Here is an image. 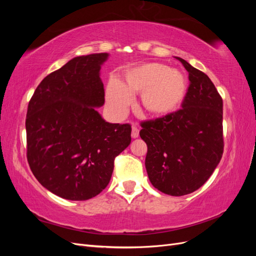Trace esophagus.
I'll return each instance as SVG.
<instances>
[{
  "label": "esophagus",
  "instance_id": "obj_1",
  "mask_svg": "<svg viewBox=\"0 0 256 256\" xmlns=\"http://www.w3.org/2000/svg\"><path fill=\"white\" fill-rule=\"evenodd\" d=\"M138 128L136 126H132V131H131V136H132L134 138H138Z\"/></svg>",
  "mask_w": 256,
  "mask_h": 256
}]
</instances>
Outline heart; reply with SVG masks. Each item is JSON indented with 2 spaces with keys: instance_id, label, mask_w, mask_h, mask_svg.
Wrapping results in <instances>:
<instances>
[{
  "instance_id": "obj_1",
  "label": "heart",
  "mask_w": 256,
  "mask_h": 256,
  "mask_svg": "<svg viewBox=\"0 0 256 256\" xmlns=\"http://www.w3.org/2000/svg\"><path fill=\"white\" fill-rule=\"evenodd\" d=\"M187 80L182 72L159 63H144L128 68L122 81L112 80L106 100L115 112H122L131 96L141 92V108L150 116H164L178 110L187 95Z\"/></svg>"
}]
</instances>
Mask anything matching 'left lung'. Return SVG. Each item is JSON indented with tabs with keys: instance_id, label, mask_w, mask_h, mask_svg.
Here are the masks:
<instances>
[{
	"instance_id": "obj_1",
	"label": "left lung",
	"mask_w": 256,
	"mask_h": 256,
	"mask_svg": "<svg viewBox=\"0 0 256 256\" xmlns=\"http://www.w3.org/2000/svg\"><path fill=\"white\" fill-rule=\"evenodd\" d=\"M189 72L182 109L141 122L145 168L154 188L173 196L198 190L223 154V102L208 76L176 58Z\"/></svg>"
}]
</instances>
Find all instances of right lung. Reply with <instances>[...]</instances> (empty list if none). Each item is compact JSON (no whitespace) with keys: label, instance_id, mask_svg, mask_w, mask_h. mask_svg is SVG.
I'll list each match as a JSON object with an SVG mask.
<instances>
[{"label":"right lung","instance_id":"obj_1","mask_svg":"<svg viewBox=\"0 0 256 256\" xmlns=\"http://www.w3.org/2000/svg\"><path fill=\"white\" fill-rule=\"evenodd\" d=\"M108 53L76 56L51 72L30 98L26 157L36 180L54 194L85 200L109 184L115 157L131 142L129 124L106 122L99 76Z\"/></svg>","mask_w":256,"mask_h":256}]
</instances>
